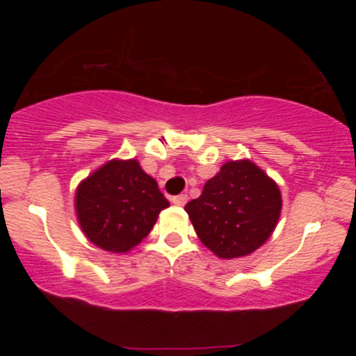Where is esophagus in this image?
I'll list each match as a JSON object with an SVG mask.
<instances>
[{
	"label": "esophagus",
	"mask_w": 356,
	"mask_h": 356,
	"mask_svg": "<svg viewBox=\"0 0 356 356\" xmlns=\"http://www.w3.org/2000/svg\"><path fill=\"white\" fill-rule=\"evenodd\" d=\"M172 202L175 206H186L187 202V194H179V195H174L172 197Z\"/></svg>",
	"instance_id": "obj_1"
}]
</instances>
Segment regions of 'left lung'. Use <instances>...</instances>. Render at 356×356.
Wrapping results in <instances>:
<instances>
[{
  "label": "left lung",
  "mask_w": 356,
  "mask_h": 356,
  "mask_svg": "<svg viewBox=\"0 0 356 356\" xmlns=\"http://www.w3.org/2000/svg\"><path fill=\"white\" fill-rule=\"evenodd\" d=\"M186 211L204 246L222 259H234L254 252L273 234L281 192L254 162L229 161Z\"/></svg>",
  "instance_id": "obj_1"
}]
</instances>
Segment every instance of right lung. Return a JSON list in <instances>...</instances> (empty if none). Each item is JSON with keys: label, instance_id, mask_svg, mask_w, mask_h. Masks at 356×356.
Masks as SVG:
<instances>
[{"label": "right lung", "instance_id": "add662e5", "mask_svg": "<svg viewBox=\"0 0 356 356\" xmlns=\"http://www.w3.org/2000/svg\"><path fill=\"white\" fill-rule=\"evenodd\" d=\"M169 201L136 159L107 162L80 182L75 211L88 241L110 252H127L152 231Z\"/></svg>", "mask_w": 356, "mask_h": 356}]
</instances>
